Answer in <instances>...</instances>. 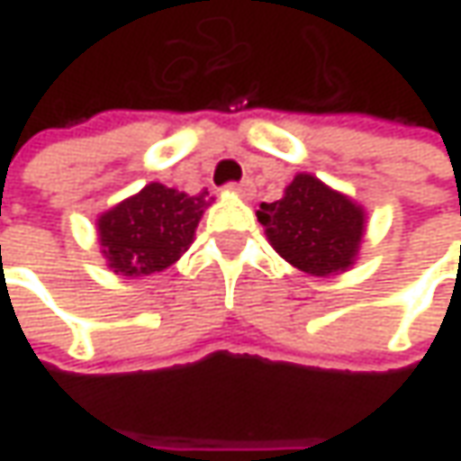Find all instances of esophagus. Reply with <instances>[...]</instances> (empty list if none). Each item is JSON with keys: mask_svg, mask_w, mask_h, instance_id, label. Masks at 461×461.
I'll list each match as a JSON object with an SVG mask.
<instances>
[{"mask_svg": "<svg viewBox=\"0 0 461 461\" xmlns=\"http://www.w3.org/2000/svg\"><path fill=\"white\" fill-rule=\"evenodd\" d=\"M230 189H236V192H239V194H243V197H254L257 185H254L251 179H240V182H233V185H230Z\"/></svg>", "mask_w": 461, "mask_h": 461, "instance_id": "esophagus-1", "label": "esophagus"}]
</instances>
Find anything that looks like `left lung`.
<instances>
[{
	"instance_id": "left-lung-1",
	"label": "left lung",
	"mask_w": 461,
	"mask_h": 461,
	"mask_svg": "<svg viewBox=\"0 0 461 461\" xmlns=\"http://www.w3.org/2000/svg\"><path fill=\"white\" fill-rule=\"evenodd\" d=\"M257 218L276 254L315 276L351 267L364 236L362 207L310 174H297L282 200L261 203Z\"/></svg>"
}]
</instances>
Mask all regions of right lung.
Here are the masks:
<instances>
[{"mask_svg": "<svg viewBox=\"0 0 461 461\" xmlns=\"http://www.w3.org/2000/svg\"><path fill=\"white\" fill-rule=\"evenodd\" d=\"M210 200L153 185L99 218L102 254L117 275L143 276L171 267L189 249Z\"/></svg>", "mask_w": 461, "mask_h": 461, "instance_id": "obj_1", "label": "right lung"}]
</instances>
